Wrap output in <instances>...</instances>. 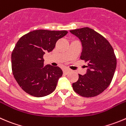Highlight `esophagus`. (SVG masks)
<instances>
[{"label":"esophagus","mask_w":126,"mask_h":126,"mask_svg":"<svg viewBox=\"0 0 126 126\" xmlns=\"http://www.w3.org/2000/svg\"><path fill=\"white\" fill-rule=\"evenodd\" d=\"M69 72H70V70H69V69H63V73H64V74H68Z\"/></svg>","instance_id":"34e87169"}]
</instances>
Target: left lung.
Segmentation results:
<instances>
[{
    "label": "left lung",
    "instance_id": "obj_1",
    "mask_svg": "<svg viewBox=\"0 0 126 126\" xmlns=\"http://www.w3.org/2000/svg\"><path fill=\"white\" fill-rule=\"evenodd\" d=\"M80 39L82 46L80 58L87 62L84 75L73 83L75 92L84 97H93L110 85L116 68V58L110 42L94 29L86 27L69 31Z\"/></svg>",
    "mask_w": 126,
    "mask_h": 126
}]
</instances>
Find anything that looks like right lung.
<instances>
[{
  "instance_id": "1",
  "label": "right lung",
  "mask_w": 126,
  "mask_h": 126,
  "mask_svg": "<svg viewBox=\"0 0 126 126\" xmlns=\"http://www.w3.org/2000/svg\"><path fill=\"white\" fill-rule=\"evenodd\" d=\"M66 31H32L22 36L12 53L14 78L27 94L36 97L48 95L56 89L63 71L58 66H44L45 52H50Z\"/></svg>"
}]
</instances>
